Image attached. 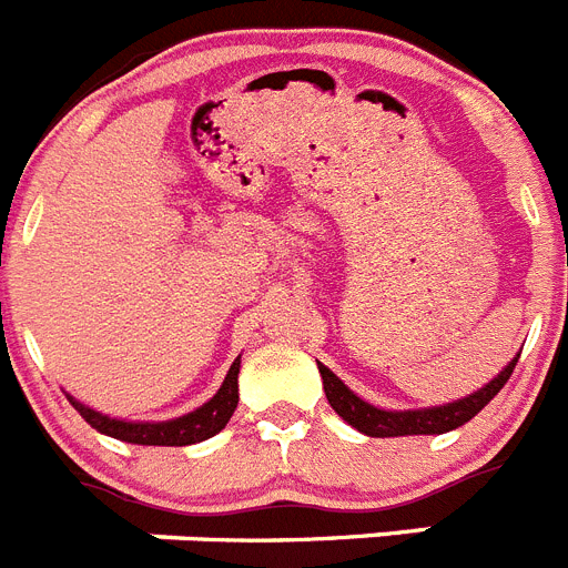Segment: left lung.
I'll use <instances>...</instances> for the list:
<instances>
[{"label":"left lung","instance_id":"obj_1","mask_svg":"<svg viewBox=\"0 0 568 568\" xmlns=\"http://www.w3.org/2000/svg\"><path fill=\"white\" fill-rule=\"evenodd\" d=\"M517 357H520V354H517ZM517 357L491 379L489 386L480 388V392L468 394V397H463V400L457 403H448V406L420 408V412H383V408H374L372 403L359 400L357 394L348 392L343 379H339L337 374L328 372L323 363H317V368L320 374H323L325 397H328L334 412H337L348 426L368 434V437H406V434H446L452 432V428L471 420V417H475L480 408L489 406L491 397L509 383L511 372H515L517 366Z\"/></svg>","mask_w":568,"mask_h":568}]
</instances>
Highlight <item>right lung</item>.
<instances>
[{
	"instance_id": "add662e5",
	"label": "right lung",
	"mask_w": 568,
	"mask_h": 568,
	"mask_svg": "<svg viewBox=\"0 0 568 568\" xmlns=\"http://www.w3.org/2000/svg\"><path fill=\"white\" fill-rule=\"evenodd\" d=\"M236 374H240V357L234 359V366L225 374V383L220 386V392H216L205 406H200L196 412L168 423L113 420V417H105V414L82 406V403L73 400V397H68V400H71V406L85 417V423H91L97 432L108 434V437H116V440L140 443V446H191V443L209 440L216 432H223L225 423L231 420L236 400H240Z\"/></svg>"
}]
</instances>
